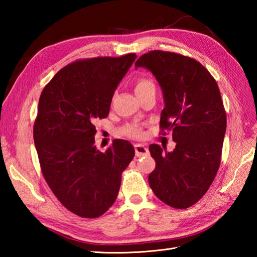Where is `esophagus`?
<instances>
[{
  "instance_id": "esophagus-1",
  "label": "esophagus",
  "mask_w": 257,
  "mask_h": 257,
  "mask_svg": "<svg viewBox=\"0 0 257 257\" xmlns=\"http://www.w3.org/2000/svg\"><path fill=\"white\" fill-rule=\"evenodd\" d=\"M135 151H136V156L137 157H145L149 154V150L144 145H135Z\"/></svg>"
}]
</instances>
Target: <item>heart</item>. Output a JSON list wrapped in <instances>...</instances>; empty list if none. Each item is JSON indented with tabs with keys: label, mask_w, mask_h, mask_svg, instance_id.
I'll return each instance as SVG.
<instances>
[{
	"label": "heart",
	"mask_w": 257,
	"mask_h": 257,
	"mask_svg": "<svg viewBox=\"0 0 257 257\" xmlns=\"http://www.w3.org/2000/svg\"><path fill=\"white\" fill-rule=\"evenodd\" d=\"M135 89L138 97H141L150 94V92H156V84L154 79L148 77V76H141L136 80ZM121 134L125 137L134 139H140L144 137V130L136 124H129L127 127H124L121 130Z\"/></svg>",
	"instance_id": "1"
}]
</instances>
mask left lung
<instances>
[{"label": "left lung", "mask_w": 257, "mask_h": 257, "mask_svg": "<svg viewBox=\"0 0 257 257\" xmlns=\"http://www.w3.org/2000/svg\"><path fill=\"white\" fill-rule=\"evenodd\" d=\"M135 65L149 69L159 81L166 105L161 133L172 130L177 143L166 154L150 145L156 169L149 184L169 206L187 209L206 193L221 163L226 113L219 86L203 65L178 53L150 51Z\"/></svg>", "instance_id": "1"}]
</instances>
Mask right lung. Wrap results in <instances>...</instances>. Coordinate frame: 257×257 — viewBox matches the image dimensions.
I'll list each match as a JSON object with an SVG mask.
<instances>
[{"instance_id":"obj_1","label":"right lung","mask_w":257,"mask_h":257,"mask_svg":"<svg viewBox=\"0 0 257 257\" xmlns=\"http://www.w3.org/2000/svg\"><path fill=\"white\" fill-rule=\"evenodd\" d=\"M136 57L77 59L41 94L33 137L43 177L58 201L80 217L108 211L135 157L133 145L120 139L105 152L97 150L94 121L108 116L114 89Z\"/></svg>"}]
</instances>
